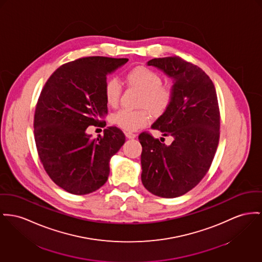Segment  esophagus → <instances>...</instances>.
<instances>
[{"instance_id":"34e87169","label":"esophagus","mask_w":262,"mask_h":262,"mask_svg":"<svg viewBox=\"0 0 262 262\" xmlns=\"http://www.w3.org/2000/svg\"><path fill=\"white\" fill-rule=\"evenodd\" d=\"M125 136L128 138V139H134V138H136V134H134V133H132V132H125Z\"/></svg>"}]
</instances>
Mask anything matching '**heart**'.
<instances>
[{
    "label": "heart",
    "mask_w": 262,
    "mask_h": 262,
    "mask_svg": "<svg viewBox=\"0 0 262 262\" xmlns=\"http://www.w3.org/2000/svg\"><path fill=\"white\" fill-rule=\"evenodd\" d=\"M124 79L132 88L141 90L138 106L141 109H120L115 112L111 120L126 131H135L150 121V110L154 116L162 115L172 101V90L162 85V78L154 70L146 67H136L126 72ZM105 101L109 106H116L121 95V85L116 78H108L103 88ZM149 110L148 111L146 108Z\"/></svg>",
    "instance_id": "1"
}]
</instances>
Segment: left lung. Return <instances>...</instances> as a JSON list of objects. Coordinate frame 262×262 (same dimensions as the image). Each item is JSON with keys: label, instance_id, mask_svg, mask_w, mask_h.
Returning <instances> with one entry per match:
<instances>
[{"label": "left lung", "instance_id": "8db88e82", "mask_svg": "<svg viewBox=\"0 0 262 262\" xmlns=\"http://www.w3.org/2000/svg\"><path fill=\"white\" fill-rule=\"evenodd\" d=\"M147 64L173 80L172 101L151 126L173 142L166 145L147 132L140 134L141 180L153 194L177 198L201 182L214 157L221 124L216 92L204 70L179 56L153 58Z\"/></svg>", "mask_w": 262, "mask_h": 262}]
</instances>
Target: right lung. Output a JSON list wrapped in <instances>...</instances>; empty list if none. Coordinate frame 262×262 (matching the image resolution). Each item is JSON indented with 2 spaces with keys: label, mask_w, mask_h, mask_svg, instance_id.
I'll return each mask as SVG.
<instances>
[{
  "label": "right lung",
  "mask_w": 262,
  "mask_h": 262,
  "mask_svg": "<svg viewBox=\"0 0 262 262\" xmlns=\"http://www.w3.org/2000/svg\"><path fill=\"white\" fill-rule=\"evenodd\" d=\"M127 61L104 56L78 58L55 70L40 92L34 120L37 153L50 178L67 192L86 194L102 187L110 159L125 143L117 127H107L96 139L86 129L105 127L107 74Z\"/></svg>",
  "instance_id": "obj_1"
}]
</instances>
